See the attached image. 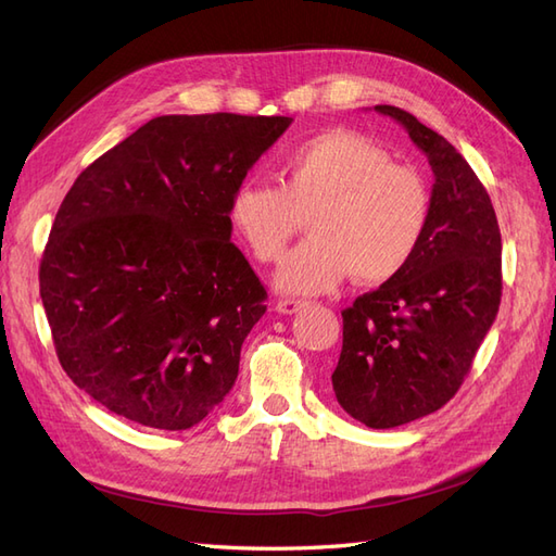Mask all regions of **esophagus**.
<instances>
[{"label": "esophagus", "mask_w": 556, "mask_h": 556, "mask_svg": "<svg viewBox=\"0 0 556 556\" xmlns=\"http://www.w3.org/2000/svg\"><path fill=\"white\" fill-rule=\"evenodd\" d=\"M307 303L305 301H298V298H281V301L275 303V309L279 312V315H293V312H298L301 307H305Z\"/></svg>", "instance_id": "obj_1"}]
</instances>
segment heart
Segmentation results:
<instances>
[{
  "mask_svg": "<svg viewBox=\"0 0 556 556\" xmlns=\"http://www.w3.org/2000/svg\"><path fill=\"white\" fill-rule=\"evenodd\" d=\"M277 180L241 182L230 225L261 263H279L301 223L303 241L277 273V287L315 295L348 277L382 283L414 258L430 223L432 199L416 168L359 134L331 129L277 154Z\"/></svg>",
  "mask_w": 556,
  "mask_h": 556,
  "instance_id": "heart-1",
  "label": "heart"
}]
</instances>
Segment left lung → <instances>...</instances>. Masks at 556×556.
<instances>
[{"instance_id":"8db88e82","label":"left lung","mask_w":556,"mask_h":556,"mask_svg":"<svg viewBox=\"0 0 556 556\" xmlns=\"http://www.w3.org/2000/svg\"><path fill=\"white\" fill-rule=\"evenodd\" d=\"M432 166V213L410 263L343 309V350L331 376L338 404L374 430L430 416L460 390L503 295L501 227L465 156L394 105Z\"/></svg>"}]
</instances>
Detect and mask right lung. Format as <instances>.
Wrapping results in <instances>:
<instances>
[{
	"mask_svg": "<svg viewBox=\"0 0 556 556\" xmlns=\"http://www.w3.org/2000/svg\"><path fill=\"white\" fill-rule=\"evenodd\" d=\"M291 117L164 115L87 166L55 213L39 293L63 371L154 430L204 420L263 315L230 199Z\"/></svg>",
	"mask_w": 556,
	"mask_h": 556,
	"instance_id": "add662e5",
	"label": "right lung"
}]
</instances>
